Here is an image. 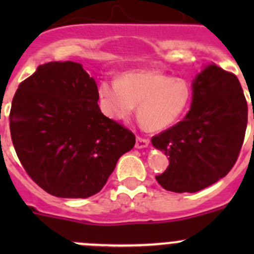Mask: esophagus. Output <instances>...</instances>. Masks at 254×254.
Here are the masks:
<instances>
[{
  "mask_svg": "<svg viewBox=\"0 0 254 254\" xmlns=\"http://www.w3.org/2000/svg\"><path fill=\"white\" fill-rule=\"evenodd\" d=\"M148 143H150V140L145 139V137H136V143H135V147L137 148H143V147H147Z\"/></svg>",
  "mask_w": 254,
  "mask_h": 254,
  "instance_id": "obj_1",
  "label": "esophagus"
}]
</instances>
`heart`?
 Masks as SVG:
<instances>
[{"mask_svg":"<svg viewBox=\"0 0 254 254\" xmlns=\"http://www.w3.org/2000/svg\"><path fill=\"white\" fill-rule=\"evenodd\" d=\"M190 86L183 78L157 71H131L118 82L103 81L99 97L103 111L117 120L127 119L137 104V119L145 129L162 130L179 119L190 102Z\"/></svg>","mask_w":254,"mask_h":254,"instance_id":"1","label":"heart"}]
</instances>
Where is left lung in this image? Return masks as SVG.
Segmentation results:
<instances>
[{
	"instance_id": "1",
	"label": "left lung",
	"mask_w": 254,
	"mask_h": 254,
	"mask_svg": "<svg viewBox=\"0 0 254 254\" xmlns=\"http://www.w3.org/2000/svg\"><path fill=\"white\" fill-rule=\"evenodd\" d=\"M247 117L236 75L215 64L206 66L194 79L191 106L183 120L151 139L170 161L156 176L158 183L175 193H195L224 178L240 155Z\"/></svg>"
}]
</instances>
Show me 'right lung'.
I'll use <instances>...</instances> for the list:
<instances>
[{"instance_id": "1", "label": "right lung", "mask_w": 254, "mask_h": 254, "mask_svg": "<svg viewBox=\"0 0 254 254\" xmlns=\"http://www.w3.org/2000/svg\"><path fill=\"white\" fill-rule=\"evenodd\" d=\"M97 83L73 61L38 66L13 97L9 130L28 176L59 198L98 193L135 135L107 118Z\"/></svg>"}]
</instances>
